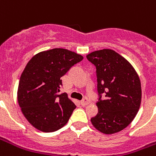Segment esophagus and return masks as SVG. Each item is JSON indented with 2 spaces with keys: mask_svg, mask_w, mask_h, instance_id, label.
<instances>
[{
  "mask_svg": "<svg viewBox=\"0 0 156 156\" xmlns=\"http://www.w3.org/2000/svg\"><path fill=\"white\" fill-rule=\"evenodd\" d=\"M89 103H90L89 99H88V98H84L81 101V105H82V106H86V105H89Z\"/></svg>",
  "mask_w": 156,
  "mask_h": 156,
  "instance_id": "34e87169",
  "label": "esophagus"
}]
</instances>
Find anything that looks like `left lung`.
I'll list each match as a JSON object with an SVG mask.
<instances>
[{
  "mask_svg": "<svg viewBox=\"0 0 156 156\" xmlns=\"http://www.w3.org/2000/svg\"><path fill=\"white\" fill-rule=\"evenodd\" d=\"M96 68L98 108L91 122L106 134L126 128L137 115L141 103L140 78L129 62L111 49H103L87 55ZM104 96V97H102Z\"/></svg>",
  "mask_w": 156,
  "mask_h": 156,
  "instance_id": "left-lung-1",
  "label": "left lung"
}]
</instances>
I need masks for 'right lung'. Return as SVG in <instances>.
Segmentation results:
<instances>
[{
  "mask_svg": "<svg viewBox=\"0 0 156 156\" xmlns=\"http://www.w3.org/2000/svg\"><path fill=\"white\" fill-rule=\"evenodd\" d=\"M83 59L63 48L35 55L27 62L19 82L17 99L26 119L42 132H54L68 123L76 105L66 93L59 94L62 77Z\"/></svg>",
  "mask_w": 156,
  "mask_h": 156,
  "instance_id": "right-lung-1",
  "label": "right lung"
}]
</instances>
